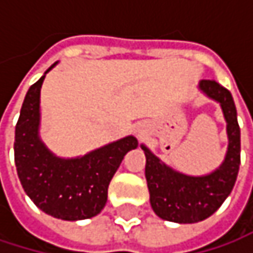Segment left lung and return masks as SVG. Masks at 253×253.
<instances>
[{"instance_id":"left-lung-1","label":"left lung","mask_w":253,"mask_h":253,"mask_svg":"<svg viewBox=\"0 0 253 253\" xmlns=\"http://www.w3.org/2000/svg\"><path fill=\"white\" fill-rule=\"evenodd\" d=\"M199 87L221 104L227 122L228 151L223 166L204 177L184 176L160 163L145 146V177L154 212L174 223H198L212 215L226 201L240 166V127L231 93L214 80H202Z\"/></svg>"}]
</instances>
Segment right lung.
<instances>
[{
    "label": "right lung",
    "instance_id": "add662e5",
    "mask_svg": "<svg viewBox=\"0 0 253 253\" xmlns=\"http://www.w3.org/2000/svg\"><path fill=\"white\" fill-rule=\"evenodd\" d=\"M43 79L45 75L29 87L16 125L17 176L27 196L48 215L69 221L95 217L107 204L114 173L127 152L137 146V140L127 136L76 160L54 157L38 137L39 93Z\"/></svg>",
    "mask_w": 253,
    "mask_h": 253
}]
</instances>
